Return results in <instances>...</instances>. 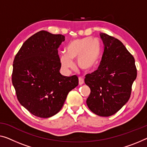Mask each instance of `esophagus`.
<instances>
[{
    "instance_id": "obj_1",
    "label": "esophagus",
    "mask_w": 147,
    "mask_h": 147,
    "mask_svg": "<svg viewBox=\"0 0 147 147\" xmlns=\"http://www.w3.org/2000/svg\"><path fill=\"white\" fill-rule=\"evenodd\" d=\"M84 83V80L81 77L78 78V84H79V85H82Z\"/></svg>"
}]
</instances>
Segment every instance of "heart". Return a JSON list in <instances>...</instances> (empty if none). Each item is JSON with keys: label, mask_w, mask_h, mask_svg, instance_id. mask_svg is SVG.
<instances>
[{"label": "heart", "mask_w": 147, "mask_h": 147, "mask_svg": "<svg viewBox=\"0 0 147 147\" xmlns=\"http://www.w3.org/2000/svg\"><path fill=\"white\" fill-rule=\"evenodd\" d=\"M100 43L97 39L90 38L74 39L66 47L67 55L60 56L63 70L69 72L74 67L73 60L77 59L78 67L89 71L97 64L100 57Z\"/></svg>", "instance_id": "obj_1"}]
</instances>
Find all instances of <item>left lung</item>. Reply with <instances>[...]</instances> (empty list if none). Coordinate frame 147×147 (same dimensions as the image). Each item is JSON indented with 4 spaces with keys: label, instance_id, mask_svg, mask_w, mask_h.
Here are the masks:
<instances>
[{
    "label": "left lung",
    "instance_id": "8db88e82",
    "mask_svg": "<svg viewBox=\"0 0 147 147\" xmlns=\"http://www.w3.org/2000/svg\"><path fill=\"white\" fill-rule=\"evenodd\" d=\"M100 36L104 51L98 69L84 79L90 88L86 104L95 114L108 117L128 102L137 69L134 57L119 39L104 33Z\"/></svg>",
    "mask_w": 147,
    "mask_h": 147
}]
</instances>
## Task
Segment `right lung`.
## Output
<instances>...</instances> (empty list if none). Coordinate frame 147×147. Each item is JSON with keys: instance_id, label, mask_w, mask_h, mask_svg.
I'll use <instances>...</instances> for the list:
<instances>
[{"instance_id": "obj_1", "label": "right lung", "mask_w": 147, "mask_h": 147, "mask_svg": "<svg viewBox=\"0 0 147 147\" xmlns=\"http://www.w3.org/2000/svg\"><path fill=\"white\" fill-rule=\"evenodd\" d=\"M65 40L63 35L42 30L28 38L15 56L12 81L17 98L37 117L57 114L78 84L76 75L65 76L59 72L58 49Z\"/></svg>"}]
</instances>
